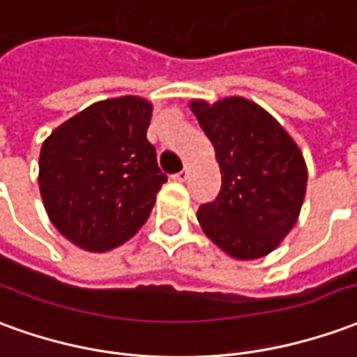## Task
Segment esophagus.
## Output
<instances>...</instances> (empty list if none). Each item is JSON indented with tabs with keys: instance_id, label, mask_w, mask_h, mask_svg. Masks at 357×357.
Returning a JSON list of instances; mask_svg holds the SVG:
<instances>
[{
	"instance_id": "1",
	"label": "esophagus",
	"mask_w": 357,
	"mask_h": 357,
	"mask_svg": "<svg viewBox=\"0 0 357 357\" xmlns=\"http://www.w3.org/2000/svg\"><path fill=\"white\" fill-rule=\"evenodd\" d=\"M187 176H189V172L181 170V172H178L176 176H174V179H176V181H185Z\"/></svg>"
}]
</instances>
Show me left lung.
Segmentation results:
<instances>
[{
  "label": "left lung",
  "mask_w": 357,
  "mask_h": 357,
  "mask_svg": "<svg viewBox=\"0 0 357 357\" xmlns=\"http://www.w3.org/2000/svg\"><path fill=\"white\" fill-rule=\"evenodd\" d=\"M189 108L213 143L222 174L216 199L197 211L204 236L238 261L268 255L300 218L307 189L300 146L248 98H197Z\"/></svg>",
  "instance_id": "left-lung-1"
}]
</instances>
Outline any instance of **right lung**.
<instances>
[{
    "label": "right lung",
    "instance_id": "add662e5",
    "mask_svg": "<svg viewBox=\"0 0 357 357\" xmlns=\"http://www.w3.org/2000/svg\"><path fill=\"white\" fill-rule=\"evenodd\" d=\"M153 104L119 96L91 104L42 143L38 185L56 230L77 248L104 253L133 238L166 176L146 139Z\"/></svg>",
    "mask_w": 357,
    "mask_h": 357
}]
</instances>
